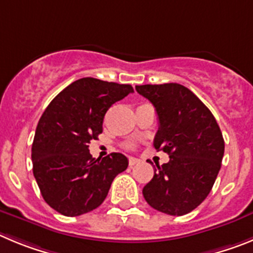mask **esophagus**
Wrapping results in <instances>:
<instances>
[{"label":"esophagus","instance_id":"1","mask_svg":"<svg viewBox=\"0 0 253 253\" xmlns=\"http://www.w3.org/2000/svg\"><path fill=\"white\" fill-rule=\"evenodd\" d=\"M138 163H140V160H138V159H136V158H129L128 159L129 166H135V165H137Z\"/></svg>","mask_w":253,"mask_h":253}]
</instances>
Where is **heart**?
<instances>
[{"mask_svg":"<svg viewBox=\"0 0 253 253\" xmlns=\"http://www.w3.org/2000/svg\"><path fill=\"white\" fill-rule=\"evenodd\" d=\"M127 147H129V149H131V147H132V145H128V146H127Z\"/></svg>","mask_w":253,"mask_h":253,"instance_id":"1","label":"heart"}]
</instances>
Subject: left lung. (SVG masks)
I'll use <instances>...</instances> for the list:
<instances>
[{
  "mask_svg": "<svg viewBox=\"0 0 253 253\" xmlns=\"http://www.w3.org/2000/svg\"><path fill=\"white\" fill-rule=\"evenodd\" d=\"M136 90L158 113L155 149L170 158L156 165L154 177L142 189L143 198L156 211L184 215L213 188L224 154L222 132L208 107L181 84H145Z\"/></svg>",
  "mask_w": 253,
  "mask_h": 253,
  "instance_id": "8db88e82",
  "label": "left lung"
}]
</instances>
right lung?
<instances>
[{
    "mask_svg": "<svg viewBox=\"0 0 253 253\" xmlns=\"http://www.w3.org/2000/svg\"><path fill=\"white\" fill-rule=\"evenodd\" d=\"M132 92L129 84L82 78L42 113L31 149L33 171L44 200L60 214L77 217L98 208L113 179L127 169L125 155L94 159L88 147L103 131L108 108Z\"/></svg>",
    "mask_w": 253,
    "mask_h": 253,
    "instance_id": "add662e5",
    "label": "right lung"
}]
</instances>
